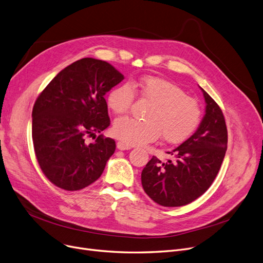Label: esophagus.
Masks as SVG:
<instances>
[{
  "instance_id": "34e87169",
  "label": "esophagus",
  "mask_w": 263,
  "mask_h": 263,
  "mask_svg": "<svg viewBox=\"0 0 263 263\" xmlns=\"http://www.w3.org/2000/svg\"><path fill=\"white\" fill-rule=\"evenodd\" d=\"M117 148H118L119 150H129V149H131L132 147H131L130 145H127L126 143H123V142H118V143H117Z\"/></svg>"
}]
</instances>
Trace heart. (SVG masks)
<instances>
[{
    "instance_id": "obj_1",
    "label": "heart",
    "mask_w": 263,
    "mask_h": 263,
    "mask_svg": "<svg viewBox=\"0 0 263 263\" xmlns=\"http://www.w3.org/2000/svg\"><path fill=\"white\" fill-rule=\"evenodd\" d=\"M135 92L149 102L145 120L130 117L117 119L113 134L130 146L144 145L158 140L168 144L182 143L195 132L201 121V107L197 100L175 83L157 77H144L132 84H119L106 97L108 108L121 115L130 109Z\"/></svg>"
}]
</instances>
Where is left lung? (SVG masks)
<instances>
[{"mask_svg": "<svg viewBox=\"0 0 263 263\" xmlns=\"http://www.w3.org/2000/svg\"><path fill=\"white\" fill-rule=\"evenodd\" d=\"M205 114L196 132L168 151L172 159L153 157L142 172L146 194L163 206H181L197 199L210 187L227 150V128L222 109L200 87Z\"/></svg>", "mask_w": 263, "mask_h": 263, "instance_id": "1", "label": "left lung"}]
</instances>
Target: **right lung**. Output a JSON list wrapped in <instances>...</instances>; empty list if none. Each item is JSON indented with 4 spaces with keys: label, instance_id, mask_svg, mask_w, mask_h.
Segmentation results:
<instances>
[{
    "label": "right lung",
    "instance_id": "1",
    "mask_svg": "<svg viewBox=\"0 0 263 263\" xmlns=\"http://www.w3.org/2000/svg\"><path fill=\"white\" fill-rule=\"evenodd\" d=\"M123 79L110 64L85 58L63 69L38 96L32 113L34 150L53 184L78 191L102 175L116 145L96 134L109 126L104 96ZM88 136L93 143L86 142Z\"/></svg>",
    "mask_w": 263,
    "mask_h": 263
}]
</instances>
